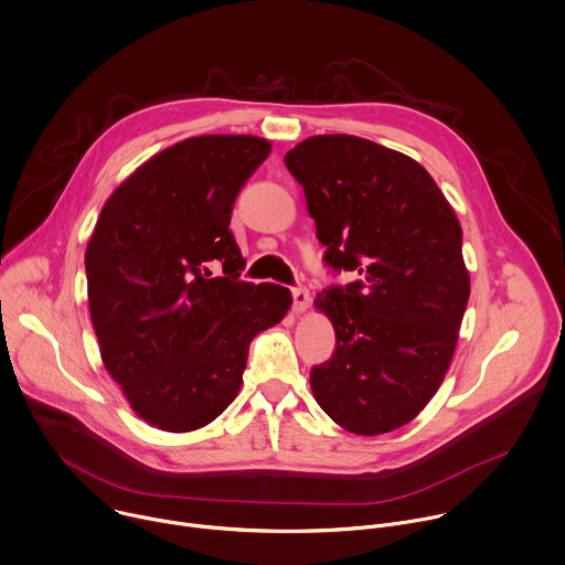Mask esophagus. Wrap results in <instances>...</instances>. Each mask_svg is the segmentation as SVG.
<instances>
[{
    "label": "esophagus",
    "mask_w": 565,
    "mask_h": 565,
    "mask_svg": "<svg viewBox=\"0 0 565 565\" xmlns=\"http://www.w3.org/2000/svg\"><path fill=\"white\" fill-rule=\"evenodd\" d=\"M292 301H295V312H303L310 303V292L306 286L292 288Z\"/></svg>",
    "instance_id": "obj_1"
}]
</instances>
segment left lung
<instances>
[{"label": "left lung", "mask_w": 565, "mask_h": 565, "mask_svg": "<svg viewBox=\"0 0 565 565\" xmlns=\"http://www.w3.org/2000/svg\"><path fill=\"white\" fill-rule=\"evenodd\" d=\"M284 162L326 266L356 275L317 295L337 348L310 372L315 398L352 434L394 431L434 398L458 343L471 292L460 222L425 167L379 142L312 136Z\"/></svg>", "instance_id": "obj_1"}]
</instances>
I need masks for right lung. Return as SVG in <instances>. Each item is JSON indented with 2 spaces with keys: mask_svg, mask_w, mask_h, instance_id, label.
I'll use <instances>...</instances> for the list:
<instances>
[{
  "mask_svg": "<svg viewBox=\"0 0 565 565\" xmlns=\"http://www.w3.org/2000/svg\"><path fill=\"white\" fill-rule=\"evenodd\" d=\"M270 153L257 136H195L138 167L105 202L85 250L100 356L131 409L193 431L237 396L248 345L292 306L239 279L235 198Z\"/></svg>",
  "mask_w": 565,
  "mask_h": 565,
  "instance_id": "add662e5",
  "label": "right lung"
}]
</instances>
